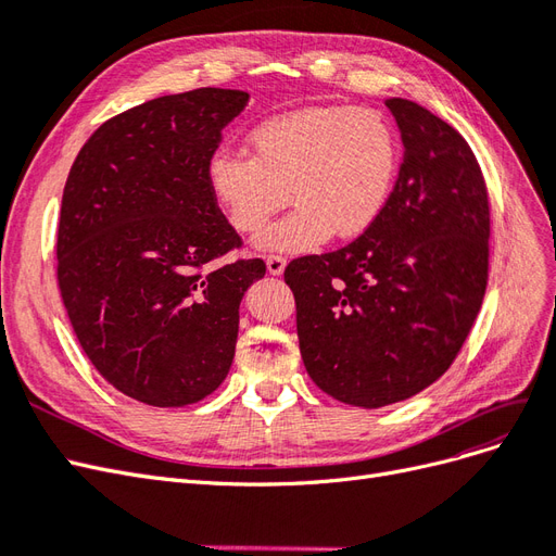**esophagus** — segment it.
<instances>
[{
	"label": "esophagus",
	"mask_w": 556,
	"mask_h": 556,
	"mask_svg": "<svg viewBox=\"0 0 556 556\" xmlns=\"http://www.w3.org/2000/svg\"><path fill=\"white\" fill-rule=\"evenodd\" d=\"M285 264H288V260H285L282 255H268L266 257V268H268V274H271V276H280L285 271Z\"/></svg>",
	"instance_id": "34e87169"
}]
</instances>
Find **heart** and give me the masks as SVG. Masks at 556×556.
Masks as SVG:
<instances>
[{"instance_id": "b5f03b06", "label": "heart", "mask_w": 556, "mask_h": 556, "mask_svg": "<svg viewBox=\"0 0 556 556\" xmlns=\"http://www.w3.org/2000/svg\"><path fill=\"white\" fill-rule=\"evenodd\" d=\"M250 155L215 150L208 190L243 237H255L290 199L294 211L260 245L308 252L357 239L382 215L399 176V134L374 109L306 106L266 117L248 131Z\"/></svg>"}]
</instances>
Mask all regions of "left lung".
<instances>
[{"instance_id":"left-lung-1","label":"left lung","mask_w":556,"mask_h":556,"mask_svg":"<svg viewBox=\"0 0 556 556\" xmlns=\"http://www.w3.org/2000/svg\"><path fill=\"white\" fill-rule=\"evenodd\" d=\"M403 141L382 215L352 243L285 268L306 371L350 406L382 408L457 359L490 276V197L462 134L387 99Z\"/></svg>"}]
</instances>
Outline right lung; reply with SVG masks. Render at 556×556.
Instances as JSON below:
<instances>
[{
    "mask_svg": "<svg viewBox=\"0 0 556 556\" xmlns=\"http://www.w3.org/2000/svg\"><path fill=\"white\" fill-rule=\"evenodd\" d=\"M248 92L199 88L111 117L76 155L58 225V285L76 339L117 392L180 408L227 378L239 304L260 257L217 264L243 241L206 166Z\"/></svg>",
    "mask_w": 556,
    "mask_h": 556,
    "instance_id": "add662e5",
    "label": "right lung"
}]
</instances>
